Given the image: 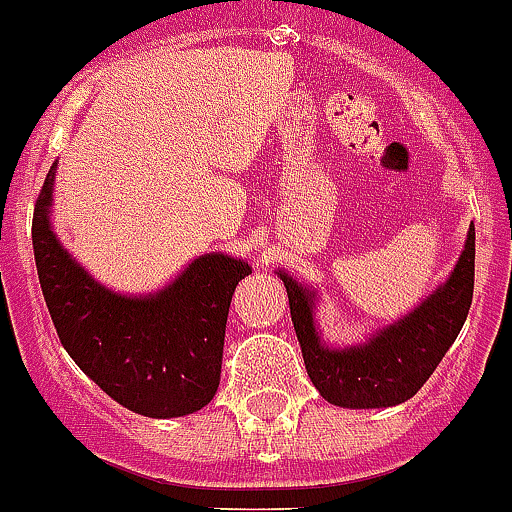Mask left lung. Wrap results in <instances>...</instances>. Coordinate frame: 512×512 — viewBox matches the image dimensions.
<instances>
[{
    "label": "left lung",
    "instance_id": "1",
    "mask_svg": "<svg viewBox=\"0 0 512 512\" xmlns=\"http://www.w3.org/2000/svg\"><path fill=\"white\" fill-rule=\"evenodd\" d=\"M279 279L287 287L289 312L315 390L338 408H392L428 382L467 320L474 292V225L446 284L361 346H325L312 318L315 292L284 271Z\"/></svg>",
    "mask_w": 512,
    "mask_h": 512
}]
</instances>
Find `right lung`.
<instances>
[{"label":"right lung","instance_id":"right-lung-1","mask_svg":"<svg viewBox=\"0 0 512 512\" xmlns=\"http://www.w3.org/2000/svg\"><path fill=\"white\" fill-rule=\"evenodd\" d=\"M56 164L35 202L40 289L63 348L122 408L179 418L215 397L235 284L251 266L228 253L194 259L164 289L128 297L94 282L51 228Z\"/></svg>","mask_w":512,"mask_h":512}]
</instances>
